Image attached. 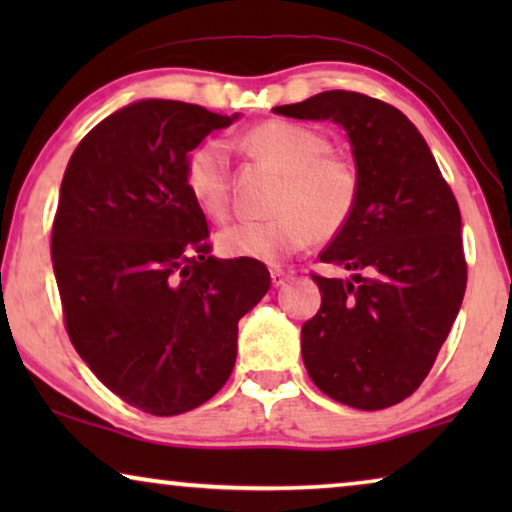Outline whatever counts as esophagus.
I'll list each match as a JSON object with an SVG mask.
<instances>
[{
  "label": "esophagus",
  "instance_id": "34e87169",
  "mask_svg": "<svg viewBox=\"0 0 512 512\" xmlns=\"http://www.w3.org/2000/svg\"><path fill=\"white\" fill-rule=\"evenodd\" d=\"M289 272L286 270H279V268H275V270H270V279H272V286H275V289H279V286H284L286 282H289Z\"/></svg>",
  "mask_w": 512,
  "mask_h": 512
}]
</instances>
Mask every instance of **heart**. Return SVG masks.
<instances>
[{"mask_svg": "<svg viewBox=\"0 0 512 512\" xmlns=\"http://www.w3.org/2000/svg\"><path fill=\"white\" fill-rule=\"evenodd\" d=\"M247 146L286 174L277 216L237 221L216 235L228 258L279 263L305 249L314 237L331 240L352 221L361 195V174L354 160L331 151L321 132L289 121H265L249 130ZM184 181L195 205L212 219L230 209V153L221 139H202L188 153Z\"/></svg>", "mask_w": 512, "mask_h": 512, "instance_id": "1", "label": "heart"}]
</instances>
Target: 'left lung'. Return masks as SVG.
<instances>
[{"mask_svg":"<svg viewBox=\"0 0 512 512\" xmlns=\"http://www.w3.org/2000/svg\"><path fill=\"white\" fill-rule=\"evenodd\" d=\"M272 111L342 125L361 174L352 221L319 256L354 275H312L321 307L300 331L307 375L349 408L401 403L429 375L464 300L452 188L419 130L387 102L326 90Z\"/></svg>","mask_w":512,"mask_h":512,"instance_id":"obj_1","label":"left lung"}]
</instances>
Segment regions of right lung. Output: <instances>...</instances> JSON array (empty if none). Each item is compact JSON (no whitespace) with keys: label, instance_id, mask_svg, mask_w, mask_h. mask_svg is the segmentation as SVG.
I'll use <instances>...</instances> for the list:
<instances>
[{"label":"right lung","instance_id":"right-lung-1","mask_svg":"<svg viewBox=\"0 0 512 512\" xmlns=\"http://www.w3.org/2000/svg\"><path fill=\"white\" fill-rule=\"evenodd\" d=\"M237 118L139 100L69 158L51 256L69 340L104 387L156 417L198 408L233 373L237 321L270 289L251 258H214L188 153Z\"/></svg>","mask_w":512,"mask_h":512}]
</instances>
